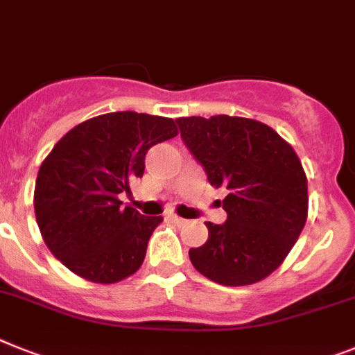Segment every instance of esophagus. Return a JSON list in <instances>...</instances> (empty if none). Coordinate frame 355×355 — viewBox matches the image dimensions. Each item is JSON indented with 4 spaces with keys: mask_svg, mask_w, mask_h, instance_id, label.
<instances>
[{
    "mask_svg": "<svg viewBox=\"0 0 355 355\" xmlns=\"http://www.w3.org/2000/svg\"><path fill=\"white\" fill-rule=\"evenodd\" d=\"M168 219H171L172 223H175V225H184V223H187V221H184L183 218H180V216H175V214H168Z\"/></svg>",
    "mask_w": 355,
    "mask_h": 355,
    "instance_id": "1",
    "label": "esophagus"
}]
</instances>
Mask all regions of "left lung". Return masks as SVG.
Returning a JSON list of instances; mask_svg holds the SVG:
<instances>
[{"label":"left lung","mask_w":355,"mask_h":355,"mask_svg":"<svg viewBox=\"0 0 355 355\" xmlns=\"http://www.w3.org/2000/svg\"><path fill=\"white\" fill-rule=\"evenodd\" d=\"M209 183L228 190L227 221L205 223L209 239L190 248L199 274L225 286L265 279L285 261L309 216V187L295 150L274 128L239 116L175 119Z\"/></svg>","instance_id":"left-lung-1"}]
</instances>
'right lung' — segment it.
<instances>
[{
	"mask_svg": "<svg viewBox=\"0 0 355 355\" xmlns=\"http://www.w3.org/2000/svg\"><path fill=\"white\" fill-rule=\"evenodd\" d=\"M178 136L172 118L110 112L70 128L43 159L34 189L41 237L70 272L112 285L139 270L161 216H141L119 194L143 178L148 148Z\"/></svg>",
	"mask_w": 355,
	"mask_h": 355,
	"instance_id": "add662e5",
	"label": "right lung"
}]
</instances>
